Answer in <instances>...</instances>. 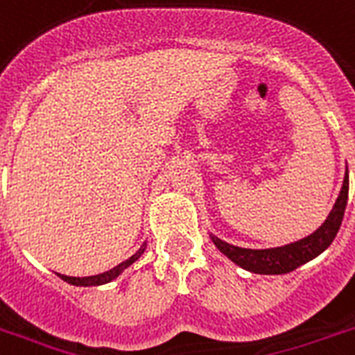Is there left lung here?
<instances>
[{"label": "left lung", "mask_w": 355, "mask_h": 355, "mask_svg": "<svg viewBox=\"0 0 355 355\" xmlns=\"http://www.w3.org/2000/svg\"><path fill=\"white\" fill-rule=\"evenodd\" d=\"M346 201H348V171H346L343 189L337 197L334 210L329 212L328 220L322 223L320 229H316L313 234H309L304 240L288 243L283 248H272V250H245V248L231 245V243L223 242L216 236H212V242L234 264L242 266L243 270H250L253 274H288L292 270H296L297 266L315 259L316 255H320L322 251L334 242V238L339 232L340 223H343Z\"/></svg>", "instance_id": "8db88e82"}]
</instances>
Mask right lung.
<instances>
[{
	"label": "right lung",
	"instance_id": "add662e5",
	"mask_svg": "<svg viewBox=\"0 0 355 355\" xmlns=\"http://www.w3.org/2000/svg\"><path fill=\"white\" fill-rule=\"evenodd\" d=\"M145 251V245H143L141 250L137 251L135 255H132L130 259H126L124 262H121L119 266L112 268V270H107V272H104V274L100 275H91V277H70V275H61L58 274L59 277L63 281H67V283H70V285H76V286H94V285H104V283H110V281H113L115 277H119V275L123 274L124 270L132 264V262H135L139 257H141V253Z\"/></svg>",
	"mask_w": 355,
	"mask_h": 355
}]
</instances>
